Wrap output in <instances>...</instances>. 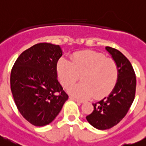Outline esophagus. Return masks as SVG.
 I'll return each instance as SVG.
<instances>
[{"label":"esophagus","mask_w":146,"mask_h":146,"mask_svg":"<svg viewBox=\"0 0 146 146\" xmlns=\"http://www.w3.org/2000/svg\"><path fill=\"white\" fill-rule=\"evenodd\" d=\"M70 99L73 100V101H75V102H76L77 103H79V104H82V103H83V101H82V100H80V99H77V98H76L73 97V96H70Z\"/></svg>","instance_id":"esophagus-1"}]
</instances>
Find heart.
I'll return each instance as SVG.
<instances>
[{
  "label": "heart",
  "instance_id": "obj_1",
  "mask_svg": "<svg viewBox=\"0 0 146 146\" xmlns=\"http://www.w3.org/2000/svg\"><path fill=\"white\" fill-rule=\"evenodd\" d=\"M57 74L64 88L74 84L81 76L82 82L69 89L78 98H96L107 96L113 91L119 77L117 64L113 59L95 50H86L73 53L70 61L64 57L57 63Z\"/></svg>",
  "mask_w": 146,
  "mask_h": 146
}]
</instances>
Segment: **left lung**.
I'll list each match as a JSON object with an SVG mask.
<instances>
[{
	"instance_id": "obj_1",
	"label": "left lung",
	"mask_w": 146,
	"mask_h": 146,
	"mask_svg": "<svg viewBox=\"0 0 146 146\" xmlns=\"http://www.w3.org/2000/svg\"><path fill=\"white\" fill-rule=\"evenodd\" d=\"M106 50L117 64L119 77L108 97L92 104L93 112L86 116L88 122L98 129H110L117 124L129 111L136 94V74L129 60L117 49L106 47Z\"/></svg>"
}]
</instances>
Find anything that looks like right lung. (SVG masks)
Here are the masks:
<instances>
[{"instance_id": "right-lung-1", "label": "right lung", "mask_w": 146, "mask_h": 146, "mask_svg": "<svg viewBox=\"0 0 146 146\" xmlns=\"http://www.w3.org/2000/svg\"><path fill=\"white\" fill-rule=\"evenodd\" d=\"M59 45L38 43L24 50L10 73V89L22 116L36 127L49 124L57 116L68 95L57 80Z\"/></svg>"}]
</instances>
